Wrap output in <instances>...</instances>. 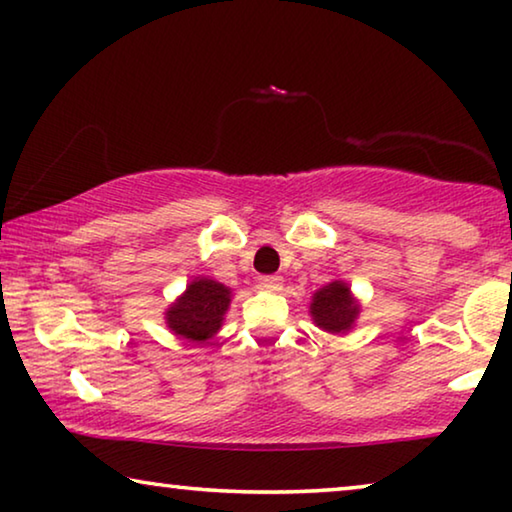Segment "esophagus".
Instances as JSON below:
<instances>
[{"label": "esophagus", "instance_id": "obj_1", "mask_svg": "<svg viewBox=\"0 0 512 512\" xmlns=\"http://www.w3.org/2000/svg\"><path fill=\"white\" fill-rule=\"evenodd\" d=\"M261 283H263L265 288H270V290H279L283 279L277 277V274H265V277H261Z\"/></svg>", "mask_w": 512, "mask_h": 512}]
</instances>
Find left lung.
<instances>
[{
	"instance_id": "obj_1",
	"label": "left lung",
	"mask_w": 512,
	"mask_h": 512,
	"mask_svg": "<svg viewBox=\"0 0 512 512\" xmlns=\"http://www.w3.org/2000/svg\"><path fill=\"white\" fill-rule=\"evenodd\" d=\"M309 313L313 318V325L320 327L322 332L348 334L359 318L361 304L352 295L348 283L336 279L313 293Z\"/></svg>"
}]
</instances>
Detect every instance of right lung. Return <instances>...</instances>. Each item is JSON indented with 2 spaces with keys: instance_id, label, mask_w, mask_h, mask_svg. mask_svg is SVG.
Here are the masks:
<instances>
[{
  "instance_id": "right-lung-1",
  "label": "right lung",
  "mask_w": 512,
  "mask_h": 512,
  "mask_svg": "<svg viewBox=\"0 0 512 512\" xmlns=\"http://www.w3.org/2000/svg\"><path fill=\"white\" fill-rule=\"evenodd\" d=\"M233 290L210 277H196L187 283L185 293L178 295L164 311L169 332L192 343H206L224 325L231 306Z\"/></svg>"
}]
</instances>
